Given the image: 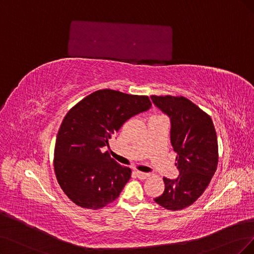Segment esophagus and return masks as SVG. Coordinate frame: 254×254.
<instances>
[{"instance_id":"34e87169","label":"esophagus","mask_w":254,"mask_h":254,"mask_svg":"<svg viewBox=\"0 0 254 254\" xmlns=\"http://www.w3.org/2000/svg\"><path fill=\"white\" fill-rule=\"evenodd\" d=\"M136 174H137V177L139 178V179H146V178L149 176L148 173H143V172H139V171H137Z\"/></svg>"}]
</instances>
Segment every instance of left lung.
I'll list each match as a JSON object with an SVG mask.
<instances>
[{
    "mask_svg": "<svg viewBox=\"0 0 254 254\" xmlns=\"http://www.w3.org/2000/svg\"><path fill=\"white\" fill-rule=\"evenodd\" d=\"M171 120V143L179 176L164 178L165 190L155 202L168 210L191 205L208 186L218 166V138L209 115L185 97L151 96Z\"/></svg>",
    "mask_w": 254,
    "mask_h": 254,
    "instance_id": "8db88e82",
    "label": "left lung"
}]
</instances>
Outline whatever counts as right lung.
Returning <instances> with one entry per match:
<instances>
[{"instance_id": "add662e5", "label": "right lung", "mask_w": 254, "mask_h": 254, "mask_svg": "<svg viewBox=\"0 0 254 254\" xmlns=\"http://www.w3.org/2000/svg\"><path fill=\"white\" fill-rule=\"evenodd\" d=\"M151 107L147 96L106 89L90 94L67 113L56 136L54 171L72 202L99 209L118 198L132 171L103 149L127 119Z\"/></svg>"}]
</instances>
